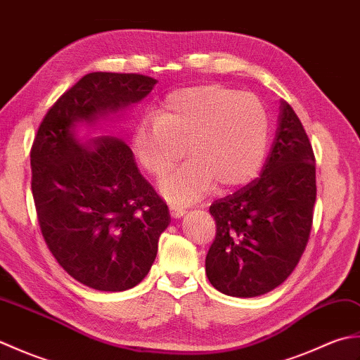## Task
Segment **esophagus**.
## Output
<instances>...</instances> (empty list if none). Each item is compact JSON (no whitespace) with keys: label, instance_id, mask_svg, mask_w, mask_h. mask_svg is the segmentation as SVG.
<instances>
[{"label":"esophagus","instance_id":"obj_1","mask_svg":"<svg viewBox=\"0 0 360 360\" xmlns=\"http://www.w3.org/2000/svg\"><path fill=\"white\" fill-rule=\"evenodd\" d=\"M170 212H172V215L174 217V218H179V217H182L184 215V213L187 212L186 210V207L182 204H179V202H172L170 204Z\"/></svg>","mask_w":360,"mask_h":360}]
</instances>
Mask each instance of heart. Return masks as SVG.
I'll list each match as a JSON object with an SVG mask.
<instances>
[{
  "label": "heart",
  "mask_w": 360,
  "mask_h": 360,
  "mask_svg": "<svg viewBox=\"0 0 360 360\" xmlns=\"http://www.w3.org/2000/svg\"><path fill=\"white\" fill-rule=\"evenodd\" d=\"M269 131V116L255 96L212 83L173 91L156 119L137 125L133 148L153 178L165 176L187 148L190 159L162 181L160 192L172 201H193L213 184L224 192L254 179Z\"/></svg>",
  "instance_id": "b5f03b06"
}]
</instances>
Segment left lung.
I'll return each instance as SVG.
<instances>
[{
  "label": "left lung",
  "mask_w": 360,
  "mask_h": 360,
  "mask_svg": "<svg viewBox=\"0 0 360 360\" xmlns=\"http://www.w3.org/2000/svg\"><path fill=\"white\" fill-rule=\"evenodd\" d=\"M316 156L300 119L281 101L278 128L259 178L213 201L217 233L205 274L219 292L257 297L280 286L309 240Z\"/></svg>",
  "instance_id": "8db88e82"
}]
</instances>
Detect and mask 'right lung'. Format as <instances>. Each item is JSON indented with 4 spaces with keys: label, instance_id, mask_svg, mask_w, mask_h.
I'll return each instance as SVG.
<instances>
[{
    "label": "right lung",
    "instance_id": "1",
    "mask_svg": "<svg viewBox=\"0 0 360 360\" xmlns=\"http://www.w3.org/2000/svg\"><path fill=\"white\" fill-rule=\"evenodd\" d=\"M156 79L91 72L46 112L30 148L35 210L41 235L72 278L97 290H125L148 274L170 212L117 137L75 139L80 124L142 101Z\"/></svg>",
    "mask_w": 360,
    "mask_h": 360
}]
</instances>
